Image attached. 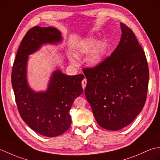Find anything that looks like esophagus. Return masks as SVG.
Instances as JSON below:
<instances>
[{"mask_svg":"<svg viewBox=\"0 0 160 160\" xmlns=\"http://www.w3.org/2000/svg\"><path fill=\"white\" fill-rule=\"evenodd\" d=\"M87 83V79H85V78H84V79L82 81V88H83V89H84H84H85Z\"/></svg>","mask_w":160,"mask_h":160,"instance_id":"34e87169","label":"esophagus"}]
</instances>
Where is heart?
Instances as JSON below:
<instances>
[{"label": "heart", "instance_id": "1", "mask_svg": "<svg viewBox=\"0 0 160 160\" xmlns=\"http://www.w3.org/2000/svg\"><path fill=\"white\" fill-rule=\"evenodd\" d=\"M93 48V51L91 53L89 57L90 62L93 64H98L101 62L106 50V44L101 41L97 43V40L95 38H87L80 41L77 45L76 51L78 53L84 54L89 53ZM69 59L71 62L76 64L78 63V58L76 56L70 55Z\"/></svg>", "mask_w": 160, "mask_h": 160}]
</instances>
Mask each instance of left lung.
Masks as SVG:
<instances>
[{"mask_svg":"<svg viewBox=\"0 0 160 160\" xmlns=\"http://www.w3.org/2000/svg\"><path fill=\"white\" fill-rule=\"evenodd\" d=\"M119 45L100 64L82 71L84 94L101 127L118 131L135 120L147 96L149 71L143 49L132 30L120 23Z\"/></svg>","mask_w":160,"mask_h":160,"instance_id":"1","label":"left lung"}]
</instances>
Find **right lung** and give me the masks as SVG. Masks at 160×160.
Instances as JSON below:
<instances>
[{
	"instance_id": "add662e5",
	"label": "right lung",
	"mask_w": 160,
	"mask_h": 160,
	"mask_svg": "<svg viewBox=\"0 0 160 160\" xmlns=\"http://www.w3.org/2000/svg\"><path fill=\"white\" fill-rule=\"evenodd\" d=\"M61 40V33L54 28L36 26L30 29L22 40L12 68V84L20 116L33 131L47 137L58 136L70 127L69 111L75 99L83 92L81 83L84 76H67L57 69L47 91L35 92L27 81V64L28 56L43 44Z\"/></svg>"
}]
</instances>
